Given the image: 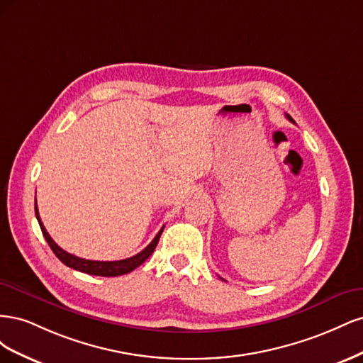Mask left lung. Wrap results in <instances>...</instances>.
I'll use <instances>...</instances> for the list:
<instances>
[{
  "label": "left lung",
  "mask_w": 363,
  "mask_h": 363,
  "mask_svg": "<svg viewBox=\"0 0 363 363\" xmlns=\"http://www.w3.org/2000/svg\"><path fill=\"white\" fill-rule=\"evenodd\" d=\"M286 118H288V119H289V121H292V123H294V119H292V118H291V116H289V115H286Z\"/></svg>",
  "instance_id": "obj_1"
}]
</instances>
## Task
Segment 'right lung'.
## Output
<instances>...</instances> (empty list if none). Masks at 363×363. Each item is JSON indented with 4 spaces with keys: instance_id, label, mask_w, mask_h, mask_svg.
<instances>
[{
    "instance_id": "add662e5",
    "label": "right lung",
    "mask_w": 363,
    "mask_h": 363,
    "mask_svg": "<svg viewBox=\"0 0 363 363\" xmlns=\"http://www.w3.org/2000/svg\"><path fill=\"white\" fill-rule=\"evenodd\" d=\"M35 212H36V218H38L40 230H42V235H43V238H45V240L48 242V245L52 250L54 255L59 257V260L62 263H65L67 267L72 268V269L91 274V276L116 277V276H123V274H127L130 271L136 269L139 265H142V263H144L152 255V251H155V248L157 247L160 235L163 232V227H162L160 232L156 235L155 239L151 240L148 247H145L144 250L138 252V255L133 256V257H128V259H124V260H113V262L86 260V259H82V257H77L74 255H69L68 251L62 250L56 242H54V240L51 239V236L48 235V232L45 230V227H43L42 221H40V216H39V212H38V204L35 206Z\"/></svg>"
}]
</instances>
